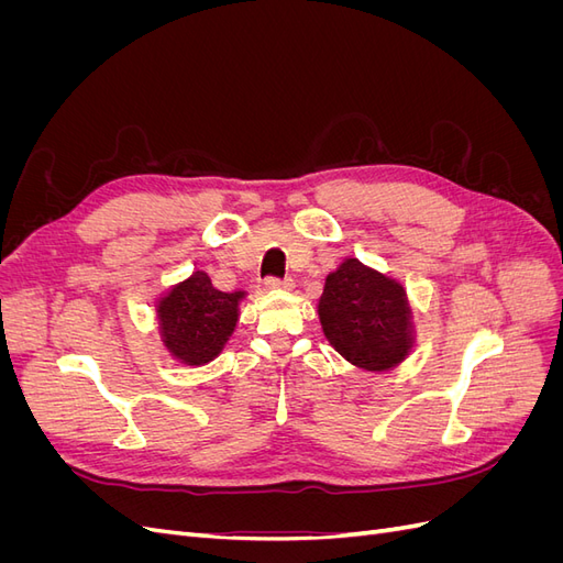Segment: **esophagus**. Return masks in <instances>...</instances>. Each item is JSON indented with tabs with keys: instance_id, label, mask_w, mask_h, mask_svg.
<instances>
[{
	"instance_id": "34e87169",
	"label": "esophagus",
	"mask_w": 563,
	"mask_h": 563,
	"mask_svg": "<svg viewBox=\"0 0 563 563\" xmlns=\"http://www.w3.org/2000/svg\"><path fill=\"white\" fill-rule=\"evenodd\" d=\"M265 286L267 288H294V279L291 277H267Z\"/></svg>"
}]
</instances>
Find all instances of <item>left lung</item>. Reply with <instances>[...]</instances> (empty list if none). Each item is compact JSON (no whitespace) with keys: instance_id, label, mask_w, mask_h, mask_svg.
<instances>
[{"instance_id":"obj_1","label":"left lung","mask_w":563,"mask_h":563,"mask_svg":"<svg viewBox=\"0 0 563 563\" xmlns=\"http://www.w3.org/2000/svg\"><path fill=\"white\" fill-rule=\"evenodd\" d=\"M404 288L347 258L327 277L319 300L321 329L347 362L366 371L397 366L411 350Z\"/></svg>"}]
</instances>
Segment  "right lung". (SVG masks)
Returning a JSON list of instances; mask_svg holds the SVG:
<instances>
[{"label": "right lung", "mask_w": 563, "mask_h": 563, "mask_svg": "<svg viewBox=\"0 0 563 563\" xmlns=\"http://www.w3.org/2000/svg\"><path fill=\"white\" fill-rule=\"evenodd\" d=\"M242 298V291H218L207 272H195L190 279L159 300V323L166 347L190 366L211 362L234 331L236 305Z\"/></svg>", "instance_id": "1"}]
</instances>
